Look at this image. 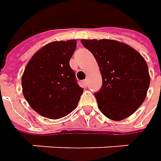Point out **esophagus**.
Returning <instances> with one entry per match:
<instances>
[{"mask_svg":"<svg viewBox=\"0 0 161 161\" xmlns=\"http://www.w3.org/2000/svg\"><path fill=\"white\" fill-rule=\"evenodd\" d=\"M83 83L85 84V85H87V84H88V79H86V80H83Z\"/></svg>","mask_w":161,"mask_h":161,"instance_id":"obj_1","label":"esophagus"}]
</instances>
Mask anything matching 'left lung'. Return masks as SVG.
Returning a JSON list of instances; mask_svg holds the SVG:
<instances>
[{
    "label": "left lung",
    "instance_id": "left-lung-1",
    "mask_svg": "<svg viewBox=\"0 0 161 161\" xmlns=\"http://www.w3.org/2000/svg\"><path fill=\"white\" fill-rule=\"evenodd\" d=\"M85 48L96 58L102 87L94 95L99 110L108 118L121 121L142 104L150 86L144 58L133 47L111 39H82Z\"/></svg>",
    "mask_w": 161,
    "mask_h": 161
}]
</instances>
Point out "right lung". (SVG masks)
Wrapping results in <instances>:
<instances>
[{"instance_id": "right-lung-1", "label": "right lung", "mask_w": 161, "mask_h": 161, "mask_svg": "<svg viewBox=\"0 0 161 161\" xmlns=\"http://www.w3.org/2000/svg\"><path fill=\"white\" fill-rule=\"evenodd\" d=\"M76 46L74 39L49 43L35 53L25 68L23 95L42 116L59 119L77 107L83 89L70 66Z\"/></svg>"}]
</instances>
